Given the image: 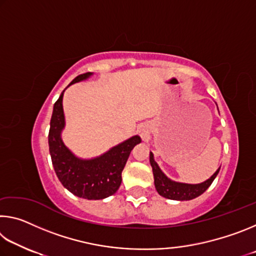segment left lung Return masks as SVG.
<instances>
[{
  "label": "left lung",
  "instance_id": "1",
  "mask_svg": "<svg viewBox=\"0 0 256 256\" xmlns=\"http://www.w3.org/2000/svg\"><path fill=\"white\" fill-rule=\"evenodd\" d=\"M150 164L151 167H152L154 188L157 190V192L164 198L176 201H188L200 196L201 194L204 193L206 188L212 184V182H214V180L216 178L220 170L219 167L210 178L202 182L200 184H188L168 178V177L164 174V172L160 170L158 164L154 162L152 152H150Z\"/></svg>",
  "mask_w": 256,
  "mask_h": 256
}]
</instances>
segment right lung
Masks as SVG:
<instances>
[{
	"label": "right lung",
	"instance_id": "obj_1",
	"mask_svg": "<svg viewBox=\"0 0 256 256\" xmlns=\"http://www.w3.org/2000/svg\"><path fill=\"white\" fill-rule=\"evenodd\" d=\"M92 74V72H86L78 76L66 88ZM66 89L54 104L50 118L48 146L54 170L62 185L72 194L88 200H102L120 188L125 164L132 149L141 142V138L133 136L98 157L79 158L62 140V131L66 128L62 104Z\"/></svg>",
	"mask_w": 256,
	"mask_h": 256
}]
</instances>
